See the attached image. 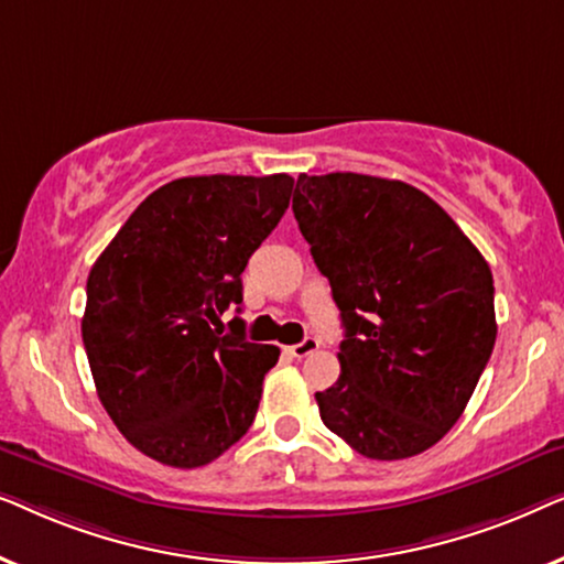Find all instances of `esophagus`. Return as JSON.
<instances>
[{
    "label": "esophagus",
    "instance_id": "obj_1",
    "mask_svg": "<svg viewBox=\"0 0 564 564\" xmlns=\"http://www.w3.org/2000/svg\"><path fill=\"white\" fill-rule=\"evenodd\" d=\"M318 338H313V336H307V338H303V341L300 344H295V346H288V351H290V357H295V359H305V357H311L313 351H318Z\"/></svg>",
    "mask_w": 564,
    "mask_h": 564
}]
</instances>
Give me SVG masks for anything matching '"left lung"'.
I'll list each match as a JSON object with an SVG mask.
<instances>
[{
  "instance_id": "1",
  "label": "left lung",
  "mask_w": 564,
  "mask_h": 564,
  "mask_svg": "<svg viewBox=\"0 0 564 564\" xmlns=\"http://www.w3.org/2000/svg\"><path fill=\"white\" fill-rule=\"evenodd\" d=\"M292 213L341 311L326 429L367 459H405L459 421L496 346L488 261L411 184L297 176Z\"/></svg>"
}]
</instances>
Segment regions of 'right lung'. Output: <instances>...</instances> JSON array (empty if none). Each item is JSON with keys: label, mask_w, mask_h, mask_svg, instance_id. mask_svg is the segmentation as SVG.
<instances>
[{"label": "right lung", "mask_w": 564, "mask_h": 564, "mask_svg": "<svg viewBox=\"0 0 564 564\" xmlns=\"http://www.w3.org/2000/svg\"><path fill=\"white\" fill-rule=\"evenodd\" d=\"M290 174L182 176L151 192L87 280L82 338L120 434L161 465L218 459L257 415L280 349L230 334L241 272L288 210ZM241 311V307H238Z\"/></svg>", "instance_id": "1"}]
</instances>
